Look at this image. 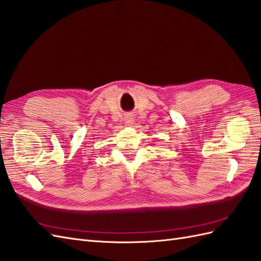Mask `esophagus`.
Returning <instances> with one entry per match:
<instances>
[{
    "instance_id": "1",
    "label": "esophagus",
    "mask_w": 261,
    "mask_h": 261,
    "mask_svg": "<svg viewBox=\"0 0 261 261\" xmlns=\"http://www.w3.org/2000/svg\"><path fill=\"white\" fill-rule=\"evenodd\" d=\"M133 119H134V118H133V116H129V117H127V124H128V125H132L133 124V122H134V120H133Z\"/></svg>"
}]
</instances>
